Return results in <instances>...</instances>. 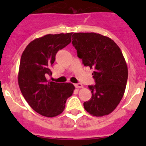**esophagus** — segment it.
Here are the masks:
<instances>
[{"mask_svg":"<svg viewBox=\"0 0 146 146\" xmlns=\"http://www.w3.org/2000/svg\"><path fill=\"white\" fill-rule=\"evenodd\" d=\"M74 86H75V88H80L83 87L82 84H81V83H77V84L74 85Z\"/></svg>","mask_w":146,"mask_h":146,"instance_id":"1","label":"esophagus"}]
</instances>
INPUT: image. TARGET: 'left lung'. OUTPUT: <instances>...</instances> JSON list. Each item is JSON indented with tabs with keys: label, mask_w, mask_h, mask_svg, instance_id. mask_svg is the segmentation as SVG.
Segmentation results:
<instances>
[{
	"label": "left lung",
	"mask_w": 146,
	"mask_h": 146,
	"mask_svg": "<svg viewBox=\"0 0 146 146\" xmlns=\"http://www.w3.org/2000/svg\"><path fill=\"white\" fill-rule=\"evenodd\" d=\"M72 44L86 66L94 69L96 84L89 86L92 96L83 103L94 116L111 113L123 98L128 68L121 49L113 40L96 33H74Z\"/></svg>",
	"instance_id": "left-lung-1"
}]
</instances>
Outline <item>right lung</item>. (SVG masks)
<instances>
[{
  "label": "right lung",
  "instance_id": "add662e5",
  "mask_svg": "<svg viewBox=\"0 0 146 146\" xmlns=\"http://www.w3.org/2000/svg\"><path fill=\"white\" fill-rule=\"evenodd\" d=\"M72 33L47 34L30 42L22 54L18 84L22 94L33 110L52 118L63 113L66 99L75 89L70 82L58 83L47 79L59 50L72 40Z\"/></svg>",
  "mask_w": 146,
  "mask_h": 146
}]
</instances>
